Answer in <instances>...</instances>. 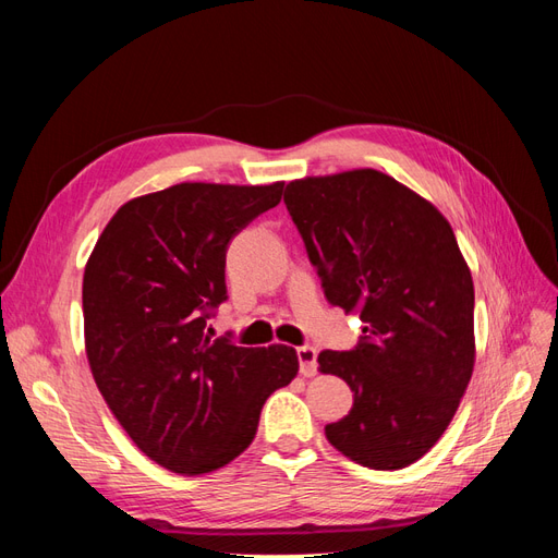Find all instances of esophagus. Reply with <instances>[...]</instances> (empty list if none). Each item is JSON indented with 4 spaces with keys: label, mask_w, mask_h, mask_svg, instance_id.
Instances as JSON below:
<instances>
[{
    "label": "esophagus",
    "mask_w": 558,
    "mask_h": 558,
    "mask_svg": "<svg viewBox=\"0 0 558 558\" xmlns=\"http://www.w3.org/2000/svg\"><path fill=\"white\" fill-rule=\"evenodd\" d=\"M298 361H300V375L302 377H314L316 375V349L305 344L298 347Z\"/></svg>",
    "instance_id": "1"
}]
</instances>
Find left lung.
I'll list each match as a JSON object with an SVG mask.
<instances>
[{
    "mask_svg": "<svg viewBox=\"0 0 558 558\" xmlns=\"http://www.w3.org/2000/svg\"><path fill=\"white\" fill-rule=\"evenodd\" d=\"M283 202L326 300L363 320L351 351L318 353L353 391L328 442L373 470L410 465L447 430L475 365V286L453 230L377 170L291 181Z\"/></svg>",
    "mask_w": 558,
    "mask_h": 558,
    "instance_id": "1",
    "label": "left lung"
}]
</instances>
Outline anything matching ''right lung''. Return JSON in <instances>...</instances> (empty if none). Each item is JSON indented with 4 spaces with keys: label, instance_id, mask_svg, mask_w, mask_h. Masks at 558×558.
Returning <instances> with one entry per match:
<instances>
[{
    "label": "right lung",
    "instance_id": "right-lung-1",
    "mask_svg": "<svg viewBox=\"0 0 558 558\" xmlns=\"http://www.w3.org/2000/svg\"><path fill=\"white\" fill-rule=\"evenodd\" d=\"M283 183H177L113 214L83 272L99 393L150 461L205 475L253 442L265 400L298 375L293 347L205 335L228 298L226 251Z\"/></svg>",
    "mask_w": 558,
    "mask_h": 558
}]
</instances>
